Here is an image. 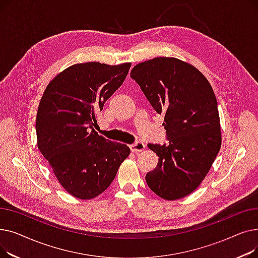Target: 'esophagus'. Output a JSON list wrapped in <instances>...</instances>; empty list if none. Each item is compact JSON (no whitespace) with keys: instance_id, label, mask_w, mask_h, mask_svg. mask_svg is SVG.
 Instances as JSON below:
<instances>
[{"instance_id":"1","label":"esophagus","mask_w":258,"mask_h":258,"mask_svg":"<svg viewBox=\"0 0 258 258\" xmlns=\"http://www.w3.org/2000/svg\"><path fill=\"white\" fill-rule=\"evenodd\" d=\"M130 147H131V151L133 153L138 154V153H140V152H142L144 150L145 144L143 142H141V141H137V142H135L134 144L130 145Z\"/></svg>"}]
</instances>
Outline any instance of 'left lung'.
Instances as JSON below:
<instances>
[{"label":"left lung","instance_id":"8db88e82","mask_svg":"<svg viewBox=\"0 0 258 258\" xmlns=\"http://www.w3.org/2000/svg\"><path fill=\"white\" fill-rule=\"evenodd\" d=\"M158 114L164 115L168 143H148L159 162L146 173V183L164 200L182 199L205 179L221 144V124L214 92L197 68L174 57H157L133 68Z\"/></svg>","mask_w":258,"mask_h":258}]
</instances>
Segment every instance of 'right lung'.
Masks as SVG:
<instances>
[{
    "mask_svg": "<svg viewBox=\"0 0 258 258\" xmlns=\"http://www.w3.org/2000/svg\"><path fill=\"white\" fill-rule=\"evenodd\" d=\"M131 63H76L46 88L36 115L37 147L66 190L90 200L111 185L130 155L126 144L99 136L96 113L123 84Z\"/></svg>",
    "mask_w": 258,
    "mask_h": 258,
    "instance_id": "1",
    "label": "right lung"
}]
</instances>
